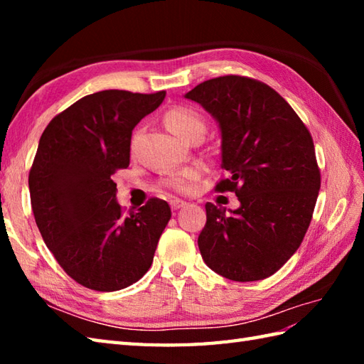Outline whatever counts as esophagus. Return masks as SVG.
<instances>
[{"mask_svg":"<svg viewBox=\"0 0 364 364\" xmlns=\"http://www.w3.org/2000/svg\"><path fill=\"white\" fill-rule=\"evenodd\" d=\"M188 203L184 202V200H180V198H172L170 200V208H172L173 211H176V210H180V208H183V206H186Z\"/></svg>","mask_w":364,"mask_h":364,"instance_id":"obj_1","label":"esophagus"}]
</instances>
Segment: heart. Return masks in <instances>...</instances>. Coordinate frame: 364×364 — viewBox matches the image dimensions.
<instances>
[{
  "instance_id": "b5f03b06",
  "label": "heart",
  "mask_w": 364,
  "mask_h": 364,
  "mask_svg": "<svg viewBox=\"0 0 364 364\" xmlns=\"http://www.w3.org/2000/svg\"><path fill=\"white\" fill-rule=\"evenodd\" d=\"M166 125L180 139H184L196 129H205V123H203V119L200 117V114L186 106L172 107V109L166 114ZM198 176H200L198 168H188L181 173H176L172 178H168L167 184L176 191L188 192L196 186V181L198 180Z\"/></svg>"
}]
</instances>
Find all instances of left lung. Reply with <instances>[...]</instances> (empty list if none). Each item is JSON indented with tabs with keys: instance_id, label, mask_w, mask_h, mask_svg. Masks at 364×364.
<instances>
[{
	"instance_id": "obj_1",
	"label": "left lung",
	"mask_w": 364,
	"mask_h": 364,
	"mask_svg": "<svg viewBox=\"0 0 364 364\" xmlns=\"http://www.w3.org/2000/svg\"><path fill=\"white\" fill-rule=\"evenodd\" d=\"M184 98L211 114L220 131L218 191L235 192L237 210L206 203L198 249L206 266L233 282L275 274L304 241L321 188L310 131L267 84L228 75Z\"/></svg>"
}]
</instances>
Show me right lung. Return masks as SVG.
Here are the masks:
<instances>
[{
  "label": "right lung",
  "instance_id": "obj_1",
  "mask_svg": "<svg viewBox=\"0 0 364 364\" xmlns=\"http://www.w3.org/2000/svg\"><path fill=\"white\" fill-rule=\"evenodd\" d=\"M166 92L102 90L82 97L45 128L29 172L31 206L54 258L95 291L136 283L153 262L170 206L150 198L123 214L114 173L129 166L133 129Z\"/></svg>",
  "mask_w": 364,
  "mask_h": 364
}]
</instances>
